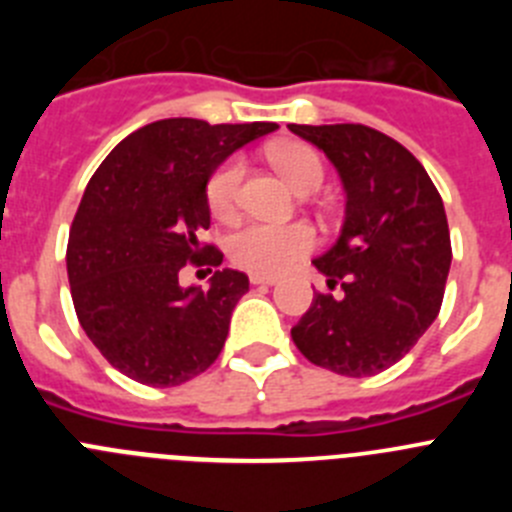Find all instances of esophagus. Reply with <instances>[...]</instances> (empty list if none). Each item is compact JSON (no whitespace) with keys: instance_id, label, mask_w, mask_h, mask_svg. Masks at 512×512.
<instances>
[{"instance_id":"obj_1","label":"esophagus","mask_w":512,"mask_h":512,"mask_svg":"<svg viewBox=\"0 0 512 512\" xmlns=\"http://www.w3.org/2000/svg\"><path fill=\"white\" fill-rule=\"evenodd\" d=\"M251 284H277V277H266V274H251Z\"/></svg>"}]
</instances>
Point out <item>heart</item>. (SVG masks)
I'll return each mask as SVG.
<instances>
[{
  "label": "heart",
  "instance_id": "1",
  "mask_svg": "<svg viewBox=\"0 0 512 512\" xmlns=\"http://www.w3.org/2000/svg\"><path fill=\"white\" fill-rule=\"evenodd\" d=\"M269 158L274 169L284 176V182L297 194L305 189H318L323 184V161L318 153L302 143H277L269 148ZM241 179V158H230L210 176L207 205H210L212 215L220 220H230L235 215ZM312 246H315V233L305 223H248L230 235L228 253L233 264H238L241 269L277 277L282 271L292 269L302 256H307Z\"/></svg>",
  "mask_w": 512,
  "mask_h": 512
}]
</instances>
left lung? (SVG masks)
Masks as SVG:
<instances>
[{
	"label": "left lung",
	"instance_id": "left-lung-1",
	"mask_svg": "<svg viewBox=\"0 0 512 512\" xmlns=\"http://www.w3.org/2000/svg\"><path fill=\"white\" fill-rule=\"evenodd\" d=\"M325 153L346 192L336 243L312 266L343 295L315 292L292 328L312 364L372 377L408 354L441 310L451 238L441 194L418 158L366 125H289Z\"/></svg>",
	"mask_w": 512,
	"mask_h": 512
}]
</instances>
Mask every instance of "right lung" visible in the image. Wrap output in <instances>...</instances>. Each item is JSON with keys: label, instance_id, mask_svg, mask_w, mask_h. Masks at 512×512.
Returning a JSON list of instances; mask_svg holds the SVG:
<instances>
[{"label": "right lung", "instance_id": "right-lung-1", "mask_svg": "<svg viewBox=\"0 0 512 512\" xmlns=\"http://www.w3.org/2000/svg\"><path fill=\"white\" fill-rule=\"evenodd\" d=\"M277 128L169 117L130 133L94 171L66 269L81 328L117 372L176 387L220 356L248 277L215 271L202 289L182 287L179 271L189 261L220 266L223 253L197 238L210 228L207 182L225 158Z\"/></svg>", "mask_w": 512, "mask_h": 512}]
</instances>
